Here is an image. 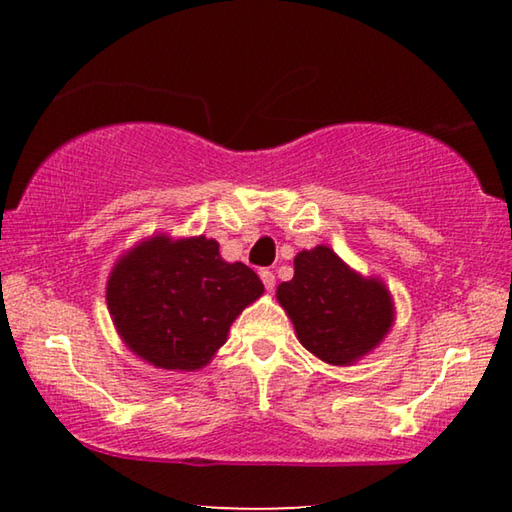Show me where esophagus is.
Instances as JSON below:
<instances>
[{
  "label": "esophagus",
  "instance_id": "esophagus-1",
  "mask_svg": "<svg viewBox=\"0 0 512 512\" xmlns=\"http://www.w3.org/2000/svg\"><path fill=\"white\" fill-rule=\"evenodd\" d=\"M259 277H262L264 287H266L268 291L275 289V273L271 271V268H262V271H259Z\"/></svg>",
  "mask_w": 512,
  "mask_h": 512
}]
</instances>
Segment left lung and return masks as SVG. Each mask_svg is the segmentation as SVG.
<instances>
[{"mask_svg":"<svg viewBox=\"0 0 512 512\" xmlns=\"http://www.w3.org/2000/svg\"><path fill=\"white\" fill-rule=\"evenodd\" d=\"M293 268V280L277 287V300L311 354L348 366L384 339L393 323L384 284L354 273L327 246L302 250Z\"/></svg>","mask_w":512,"mask_h":512,"instance_id":"8db88e82","label":"left lung"}]
</instances>
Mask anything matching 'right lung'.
<instances>
[{
	"label": "right lung",
	"mask_w": 512,
	"mask_h": 512,
	"mask_svg": "<svg viewBox=\"0 0 512 512\" xmlns=\"http://www.w3.org/2000/svg\"><path fill=\"white\" fill-rule=\"evenodd\" d=\"M262 293L253 268L223 262L214 239L162 235L119 259L106 298L112 323L137 357L164 370H196Z\"/></svg>",
	"instance_id": "right-lung-1"
}]
</instances>
